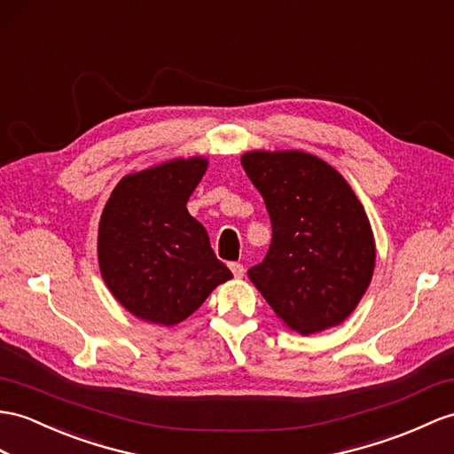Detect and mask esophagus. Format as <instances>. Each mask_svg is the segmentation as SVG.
I'll list each match as a JSON object with an SVG mask.
<instances>
[{"label": "esophagus", "instance_id": "obj_1", "mask_svg": "<svg viewBox=\"0 0 454 454\" xmlns=\"http://www.w3.org/2000/svg\"><path fill=\"white\" fill-rule=\"evenodd\" d=\"M229 268H231V271H233V275H235L237 279H240L242 275H245V265L239 263V262H231Z\"/></svg>", "mask_w": 454, "mask_h": 454}]
</instances>
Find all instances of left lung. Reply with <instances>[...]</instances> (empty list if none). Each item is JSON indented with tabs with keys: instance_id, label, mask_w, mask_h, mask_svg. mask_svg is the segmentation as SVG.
<instances>
[{
	"instance_id": "obj_1",
	"label": "left lung",
	"mask_w": 454,
	"mask_h": 454,
	"mask_svg": "<svg viewBox=\"0 0 454 454\" xmlns=\"http://www.w3.org/2000/svg\"><path fill=\"white\" fill-rule=\"evenodd\" d=\"M242 168L263 196L273 239L248 278L281 322L301 335L355 312L375 268L364 206L335 168L301 150H252Z\"/></svg>"
}]
</instances>
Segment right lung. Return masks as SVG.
<instances>
[{"label": "right lung", "instance_id": "1", "mask_svg": "<svg viewBox=\"0 0 454 454\" xmlns=\"http://www.w3.org/2000/svg\"><path fill=\"white\" fill-rule=\"evenodd\" d=\"M206 169L207 160L192 156L125 175L99 217L102 278L117 302L148 324H181L233 278L186 209Z\"/></svg>", "mask_w": 454, "mask_h": 454}]
</instances>
